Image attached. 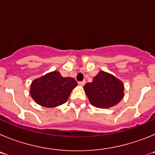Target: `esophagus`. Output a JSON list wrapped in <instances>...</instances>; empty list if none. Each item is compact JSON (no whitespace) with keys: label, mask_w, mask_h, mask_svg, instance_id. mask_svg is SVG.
Here are the masks:
<instances>
[{"label":"esophagus","mask_w":155,"mask_h":155,"mask_svg":"<svg viewBox=\"0 0 155 155\" xmlns=\"http://www.w3.org/2000/svg\"><path fill=\"white\" fill-rule=\"evenodd\" d=\"M85 84V81H78V84L80 86H84Z\"/></svg>","instance_id":"34e87169"}]
</instances>
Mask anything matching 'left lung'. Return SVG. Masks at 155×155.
<instances>
[{"label":"left lung","mask_w":155,"mask_h":155,"mask_svg":"<svg viewBox=\"0 0 155 155\" xmlns=\"http://www.w3.org/2000/svg\"><path fill=\"white\" fill-rule=\"evenodd\" d=\"M90 103L94 107L108 109L117 105L124 97V84L114 75L101 71L92 81L84 86Z\"/></svg>","instance_id":"obj_1"}]
</instances>
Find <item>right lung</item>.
Instances as JSON below:
<instances>
[{
  "label": "right lung",
  "instance_id": "add662e5",
  "mask_svg": "<svg viewBox=\"0 0 155 155\" xmlns=\"http://www.w3.org/2000/svg\"><path fill=\"white\" fill-rule=\"evenodd\" d=\"M78 85L72 78H64L58 71H52L31 82L30 94L41 106L54 108L68 101L72 90Z\"/></svg>",
  "mask_w": 155,
  "mask_h": 155
}]
</instances>
